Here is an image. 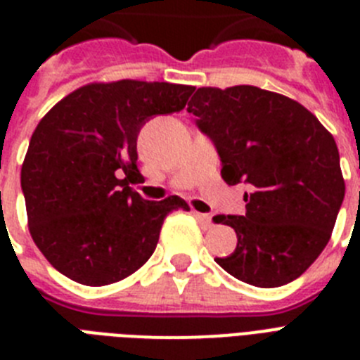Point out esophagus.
Returning a JSON list of instances; mask_svg holds the SVG:
<instances>
[{
    "instance_id": "34e87169",
    "label": "esophagus",
    "mask_w": 360,
    "mask_h": 360,
    "mask_svg": "<svg viewBox=\"0 0 360 360\" xmlns=\"http://www.w3.org/2000/svg\"><path fill=\"white\" fill-rule=\"evenodd\" d=\"M196 219L200 221V225H202L203 229H211L212 227V216L209 214H202V212H195Z\"/></svg>"
}]
</instances>
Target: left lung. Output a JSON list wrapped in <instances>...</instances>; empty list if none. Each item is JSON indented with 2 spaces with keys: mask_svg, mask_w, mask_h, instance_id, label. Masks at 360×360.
<instances>
[{
  "mask_svg": "<svg viewBox=\"0 0 360 360\" xmlns=\"http://www.w3.org/2000/svg\"><path fill=\"white\" fill-rule=\"evenodd\" d=\"M187 111L214 142L221 178L250 187L243 216H214L238 236L216 263L254 287L297 279L328 243L345 198L332 133L294 98L249 84L198 88Z\"/></svg>",
  "mask_w": 360,
  "mask_h": 360,
  "instance_id": "8db88e82",
  "label": "left lung"
}]
</instances>
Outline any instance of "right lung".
Masks as SVG:
<instances>
[{
	"label": "right lung",
	"instance_id": "1",
	"mask_svg": "<svg viewBox=\"0 0 360 360\" xmlns=\"http://www.w3.org/2000/svg\"><path fill=\"white\" fill-rule=\"evenodd\" d=\"M195 86L122 79L90 82L61 98L32 133L21 165L28 231L66 278L104 287L148 262L164 218L189 211L178 196L149 202L136 136L153 115L180 111Z\"/></svg>",
	"mask_w": 360,
	"mask_h": 360
}]
</instances>
